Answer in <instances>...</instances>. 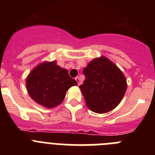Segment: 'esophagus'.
Returning <instances> with one entry per match:
<instances>
[{
	"instance_id": "esophagus-1",
	"label": "esophagus",
	"mask_w": 155,
	"mask_h": 155,
	"mask_svg": "<svg viewBox=\"0 0 155 155\" xmlns=\"http://www.w3.org/2000/svg\"><path fill=\"white\" fill-rule=\"evenodd\" d=\"M75 80H76V82H77V83H78V85H80V84H81V82H80V78L76 77V78H75Z\"/></svg>"
}]
</instances>
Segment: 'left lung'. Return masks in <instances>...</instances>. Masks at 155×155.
Wrapping results in <instances>:
<instances>
[{"instance_id": "8db88e82", "label": "left lung", "mask_w": 155, "mask_h": 155, "mask_svg": "<svg viewBox=\"0 0 155 155\" xmlns=\"http://www.w3.org/2000/svg\"><path fill=\"white\" fill-rule=\"evenodd\" d=\"M85 80L80 86L90 110L104 114L120 102L127 89L122 71L107 58L102 57L90 62L84 69Z\"/></svg>"}]
</instances>
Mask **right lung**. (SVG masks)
Masks as SVG:
<instances>
[{"label":"right lung","instance_id":"add662e5","mask_svg":"<svg viewBox=\"0 0 155 155\" xmlns=\"http://www.w3.org/2000/svg\"><path fill=\"white\" fill-rule=\"evenodd\" d=\"M77 82L67 69L55 61L45 62L35 68L27 78V89L31 98L45 108H53L63 102L66 91Z\"/></svg>","mask_w":155,"mask_h":155}]
</instances>
